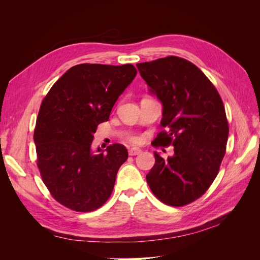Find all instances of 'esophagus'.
Here are the masks:
<instances>
[{"instance_id":"34e87169","label":"esophagus","mask_w":260,"mask_h":260,"mask_svg":"<svg viewBox=\"0 0 260 260\" xmlns=\"http://www.w3.org/2000/svg\"><path fill=\"white\" fill-rule=\"evenodd\" d=\"M141 152V149H139V148H136V147H132V148H129V151H128V153H129V155L130 156H136V155H139Z\"/></svg>"}]
</instances>
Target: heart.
<instances>
[{
  "instance_id": "heart-1",
  "label": "heart",
  "mask_w": 260,
  "mask_h": 260,
  "mask_svg": "<svg viewBox=\"0 0 260 260\" xmlns=\"http://www.w3.org/2000/svg\"><path fill=\"white\" fill-rule=\"evenodd\" d=\"M125 140H127L128 142L131 143V144H139L141 142V138L137 135L127 136V137H125Z\"/></svg>"
}]
</instances>
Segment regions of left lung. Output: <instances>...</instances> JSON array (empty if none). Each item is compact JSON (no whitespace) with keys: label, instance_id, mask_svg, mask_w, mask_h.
I'll list each match as a JSON object with an SVG mask.
<instances>
[{"label":"left lung","instance_id":"left-lung-1","mask_svg":"<svg viewBox=\"0 0 260 260\" xmlns=\"http://www.w3.org/2000/svg\"><path fill=\"white\" fill-rule=\"evenodd\" d=\"M139 72L162 103L160 131L154 146H174L146 175L161 203L182 207L200 199L214 182L224 157L229 123L215 85L193 62L167 56L137 64Z\"/></svg>","mask_w":260,"mask_h":260}]
</instances>
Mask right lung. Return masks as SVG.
Instances as JSON below:
<instances>
[{
    "label": "right lung",
    "instance_id": "obj_1",
    "mask_svg": "<svg viewBox=\"0 0 260 260\" xmlns=\"http://www.w3.org/2000/svg\"><path fill=\"white\" fill-rule=\"evenodd\" d=\"M136 75L131 64L85 62L68 69L43 99L34 133L37 166L60 205L89 212L112 195L117 172L128 159L127 148L116 143L107 146L106 154L95 155L91 143Z\"/></svg>",
    "mask_w": 260,
    "mask_h": 260
}]
</instances>
